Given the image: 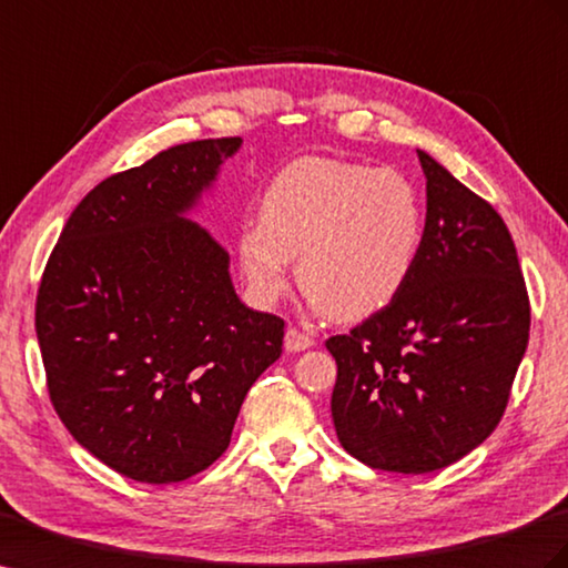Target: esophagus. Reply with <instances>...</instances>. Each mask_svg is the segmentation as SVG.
I'll return each mask as SVG.
<instances>
[{
    "instance_id": "esophagus-1",
    "label": "esophagus",
    "mask_w": 568,
    "mask_h": 568,
    "mask_svg": "<svg viewBox=\"0 0 568 568\" xmlns=\"http://www.w3.org/2000/svg\"><path fill=\"white\" fill-rule=\"evenodd\" d=\"M313 344H315L313 336H311V334H305V332H301L298 327H288V329H286L284 346H286V351H291V354H296V351L311 348Z\"/></svg>"
}]
</instances>
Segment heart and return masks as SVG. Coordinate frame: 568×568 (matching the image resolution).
Returning a JSON list of instances; mask_svg holds the SVG:
<instances>
[{
    "mask_svg": "<svg viewBox=\"0 0 568 568\" xmlns=\"http://www.w3.org/2000/svg\"><path fill=\"white\" fill-rule=\"evenodd\" d=\"M423 197L404 172L336 158L288 162L239 234V263L253 294L277 301L291 260L315 311L373 315L408 282L423 246Z\"/></svg>",
    "mask_w": 568,
    "mask_h": 568,
    "instance_id": "heart-1",
    "label": "heart"
}]
</instances>
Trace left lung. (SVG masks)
<instances>
[{"instance_id": "8db88e82", "label": "left lung", "mask_w": 568, "mask_h": 568, "mask_svg": "<svg viewBox=\"0 0 568 568\" xmlns=\"http://www.w3.org/2000/svg\"><path fill=\"white\" fill-rule=\"evenodd\" d=\"M427 179L423 246L408 282L348 334L332 420L371 468L430 473L483 444L504 416L530 332V301L499 212L418 150Z\"/></svg>"}]
</instances>
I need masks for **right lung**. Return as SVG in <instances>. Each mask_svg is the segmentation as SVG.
I'll return each instance as SVG.
<instances>
[{"label":"right lung","instance_id":"obj_1","mask_svg":"<svg viewBox=\"0 0 568 568\" xmlns=\"http://www.w3.org/2000/svg\"><path fill=\"white\" fill-rule=\"evenodd\" d=\"M241 138L158 152L75 205L44 265L36 332L73 439L138 483H181L226 452L284 320L246 308L229 253L183 217Z\"/></svg>","mask_w":568,"mask_h":568}]
</instances>
